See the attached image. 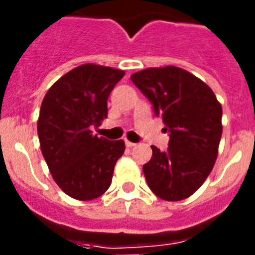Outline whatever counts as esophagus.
<instances>
[{
    "instance_id": "1",
    "label": "esophagus",
    "mask_w": 255,
    "mask_h": 255,
    "mask_svg": "<svg viewBox=\"0 0 255 255\" xmlns=\"http://www.w3.org/2000/svg\"><path fill=\"white\" fill-rule=\"evenodd\" d=\"M125 145L128 148H132V147H135V143H132V141H130V140H128V139H125Z\"/></svg>"
}]
</instances>
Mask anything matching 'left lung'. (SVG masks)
I'll list each match as a JSON object with an SVG mask.
<instances>
[{
	"label": "left lung",
	"mask_w": 255,
	"mask_h": 255,
	"mask_svg": "<svg viewBox=\"0 0 255 255\" xmlns=\"http://www.w3.org/2000/svg\"><path fill=\"white\" fill-rule=\"evenodd\" d=\"M170 132L168 147L152 145L143 166L150 190L168 202L186 199L203 185L218 154L222 107L211 88L180 67H149L130 76Z\"/></svg>",
	"instance_id": "1"
}]
</instances>
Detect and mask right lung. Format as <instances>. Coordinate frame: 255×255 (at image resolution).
<instances>
[{
  "instance_id": "add662e5",
  "label": "right lung",
  "mask_w": 255,
  "mask_h": 255,
  "mask_svg": "<svg viewBox=\"0 0 255 255\" xmlns=\"http://www.w3.org/2000/svg\"><path fill=\"white\" fill-rule=\"evenodd\" d=\"M124 70L84 64L61 76L40 106L37 130L40 150L61 190L78 200H92L110 188L124 140L93 134L107 117V100Z\"/></svg>"
}]
</instances>
